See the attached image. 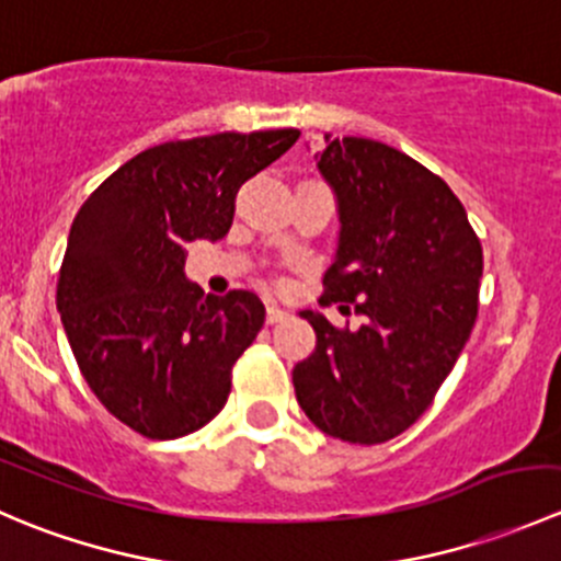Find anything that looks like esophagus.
I'll return each instance as SVG.
<instances>
[{"label": "esophagus", "mask_w": 561, "mask_h": 561, "mask_svg": "<svg viewBox=\"0 0 561 561\" xmlns=\"http://www.w3.org/2000/svg\"><path fill=\"white\" fill-rule=\"evenodd\" d=\"M287 317V309L276 307V304H271L268 309H265V320H268V325H274V322H282Z\"/></svg>", "instance_id": "34e87169"}]
</instances>
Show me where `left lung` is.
I'll list each match as a JSON object with an SVG mask.
<instances>
[{
  "instance_id": "1",
  "label": "left lung",
  "mask_w": 561,
  "mask_h": 561,
  "mask_svg": "<svg viewBox=\"0 0 561 561\" xmlns=\"http://www.w3.org/2000/svg\"><path fill=\"white\" fill-rule=\"evenodd\" d=\"M317 168L342 222L322 304L364 322L339 328L301 312L317 347L293 386L322 434L380 445L432 407L456 366L478 320L483 247L454 190L399 149L325 135Z\"/></svg>"
}]
</instances>
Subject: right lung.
Returning <instances> with one entry per match:
<instances>
[{
	"instance_id": "right-lung-1",
	"label": "right lung",
	"mask_w": 561,
	"mask_h": 561,
	"mask_svg": "<svg viewBox=\"0 0 561 561\" xmlns=\"http://www.w3.org/2000/svg\"><path fill=\"white\" fill-rule=\"evenodd\" d=\"M298 129L217 133L151 146L76 214L56 309L83 380L116 421L149 439L206 426L265 307L254 293L203 296L186 244L228 236L241 184L279 160Z\"/></svg>"
}]
</instances>
